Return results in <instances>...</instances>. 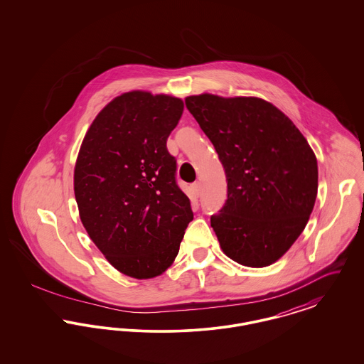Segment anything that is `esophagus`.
<instances>
[{
	"mask_svg": "<svg viewBox=\"0 0 364 364\" xmlns=\"http://www.w3.org/2000/svg\"><path fill=\"white\" fill-rule=\"evenodd\" d=\"M191 190H192V193H193L195 198H199V195H200V184L199 183H193L191 186Z\"/></svg>",
	"mask_w": 364,
	"mask_h": 364,
	"instance_id": "obj_1",
	"label": "esophagus"
}]
</instances>
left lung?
<instances>
[{"mask_svg":"<svg viewBox=\"0 0 364 364\" xmlns=\"http://www.w3.org/2000/svg\"><path fill=\"white\" fill-rule=\"evenodd\" d=\"M186 105L225 169L228 199L210 221L224 254L248 267L277 262L304 230L316 199L318 164L307 139L257 97L205 92Z\"/></svg>","mask_w":364,"mask_h":364,"instance_id":"left-lung-1","label":"left lung"}]
</instances>
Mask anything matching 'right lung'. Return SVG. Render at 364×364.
<instances>
[{"label": "right lung", "mask_w": 364, "mask_h": 364, "mask_svg": "<svg viewBox=\"0 0 364 364\" xmlns=\"http://www.w3.org/2000/svg\"><path fill=\"white\" fill-rule=\"evenodd\" d=\"M183 110L172 95L124 92L97 114L77 154L73 190L82 224L128 277L154 278L171 267L193 220L166 149Z\"/></svg>", "instance_id": "add662e5"}]
</instances>
